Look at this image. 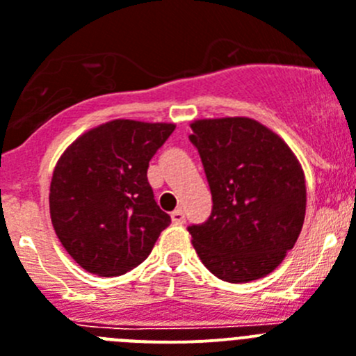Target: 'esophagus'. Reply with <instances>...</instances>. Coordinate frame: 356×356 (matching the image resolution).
Returning <instances> with one entry per match:
<instances>
[{"mask_svg":"<svg viewBox=\"0 0 356 356\" xmlns=\"http://www.w3.org/2000/svg\"><path fill=\"white\" fill-rule=\"evenodd\" d=\"M172 222H174V224H184V211H182L181 208L172 211Z\"/></svg>","mask_w":356,"mask_h":356,"instance_id":"34e87169","label":"esophagus"}]
</instances>
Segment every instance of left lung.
<instances>
[{
  "label": "left lung",
  "instance_id": "left-lung-1",
  "mask_svg": "<svg viewBox=\"0 0 356 356\" xmlns=\"http://www.w3.org/2000/svg\"><path fill=\"white\" fill-rule=\"evenodd\" d=\"M190 127L213 197L208 222L188 227L191 243L218 280L265 277L301 233L307 211L301 163L276 132L252 118L195 120Z\"/></svg>",
  "mask_w": 356,
  "mask_h": 356
}]
</instances>
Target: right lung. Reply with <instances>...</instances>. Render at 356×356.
I'll list each match as a JSON object with an SVG mask.
<instances>
[{
    "instance_id": "1",
    "label": "right lung",
    "mask_w": 356,
    "mask_h": 356,
    "mask_svg": "<svg viewBox=\"0 0 356 356\" xmlns=\"http://www.w3.org/2000/svg\"><path fill=\"white\" fill-rule=\"evenodd\" d=\"M174 123L113 120L64 150L49 184V216L67 254L97 276H122L145 261L170 216L148 184V161Z\"/></svg>"
}]
</instances>
